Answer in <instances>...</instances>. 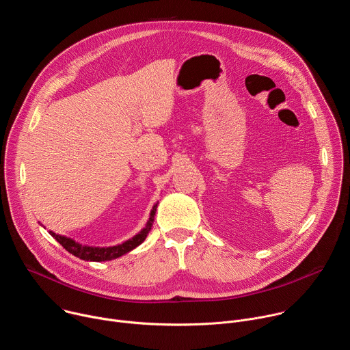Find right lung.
Returning <instances> with one entry per match:
<instances>
[{
	"instance_id": "right-lung-1",
	"label": "right lung",
	"mask_w": 350,
	"mask_h": 350,
	"mask_svg": "<svg viewBox=\"0 0 350 350\" xmlns=\"http://www.w3.org/2000/svg\"><path fill=\"white\" fill-rule=\"evenodd\" d=\"M157 206H158V204L154 205V208L151 211V215H149V220H148L145 228H142L131 239H129V241H126L123 243L115 245V246H108V247L87 246V245H81V243L73 241L72 238L55 234L53 231H49V234H51L66 249L69 254H72L76 258H80L83 260H87V262L88 260L90 262H107V260L118 259V258L126 255L127 252L133 251L134 247H137L138 245H141L144 242V239L146 238L148 232L151 231V227L154 224V217H155V213H157Z\"/></svg>"
}]
</instances>
